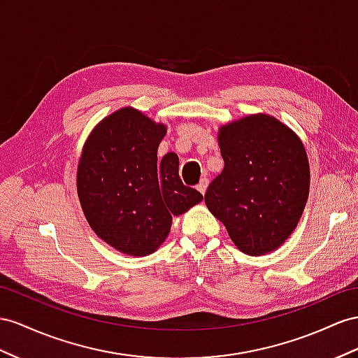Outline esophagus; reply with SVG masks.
Instances as JSON below:
<instances>
[{"label": "esophagus", "instance_id": "esophagus-1", "mask_svg": "<svg viewBox=\"0 0 358 358\" xmlns=\"http://www.w3.org/2000/svg\"><path fill=\"white\" fill-rule=\"evenodd\" d=\"M207 186H208V178L207 177H204V178H201V181H199V185L196 186V189L201 192V194H206V190H207Z\"/></svg>", "mask_w": 358, "mask_h": 358}]
</instances>
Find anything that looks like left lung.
Returning a JSON list of instances; mask_svg holds the SVG:
<instances>
[{
	"label": "left lung",
	"mask_w": 358,
	"mask_h": 358,
	"mask_svg": "<svg viewBox=\"0 0 358 358\" xmlns=\"http://www.w3.org/2000/svg\"><path fill=\"white\" fill-rule=\"evenodd\" d=\"M224 169L204 201L231 241L250 255L277 250L295 230L310 189L299 137L269 115H250L219 128Z\"/></svg>",
	"instance_id": "1"
}]
</instances>
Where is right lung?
<instances>
[{"mask_svg": "<svg viewBox=\"0 0 358 358\" xmlns=\"http://www.w3.org/2000/svg\"><path fill=\"white\" fill-rule=\"evenodd\" d=\"M166 125L133 107L104 117L87 137L77 169V192L92 230L115 250L148 255L166 239L172 216L203 201L182 185L178 155L157 160Z\"/></svg>", "mask_w": 358, "mask_h": 358, "instance_id": "1", "label": "right lung"}]
</instances>
